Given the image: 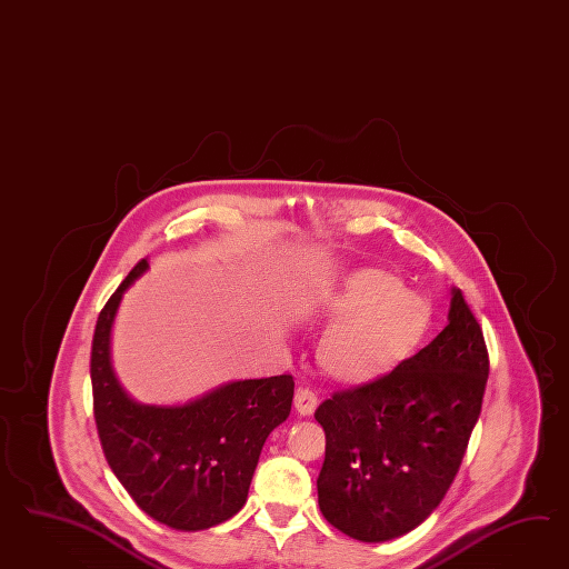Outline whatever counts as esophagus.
<instances>
[{
    "label": "esophagus",
    "instance_id": "34e87169",
    "mask_svg": "<svg viewBox=\"0 0 569 569\" xmlns=\"http://www.w3.org/2000/svg\"><path fill=\"white\" fill-rule=\"evenodd\" d=\"M317 395L309 390V388H298V392H296V397H293V407H296V411L302 415V417H309V415L315 413V409H317Z\"/></svg>",
    "mask_w": 569,
    "mask_h": 569
}]
</instances>
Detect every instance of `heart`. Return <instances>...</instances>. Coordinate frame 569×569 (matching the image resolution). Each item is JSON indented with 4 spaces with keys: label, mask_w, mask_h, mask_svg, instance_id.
<instances>
[{
    "label": "heart",
    "mask_w": 569,
    "mask_h": 569,
    "mask_svg": "<svg viewBox=\"0 0 569 569\" xmlns=\"http://www.w3.org/2000/svg\"><path fill=\"white\" fill-rule=\"evenodd\" d=\"M323 310L338 319L317 346L329 378L345 386H369L413 357L431 328V302L402 288L392 271L365 267L329 290Z\"/></svg>",
    "instance_id": "1"
}]
</instances>
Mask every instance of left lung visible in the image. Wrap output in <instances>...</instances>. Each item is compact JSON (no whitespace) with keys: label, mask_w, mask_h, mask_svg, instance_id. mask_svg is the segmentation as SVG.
<instances>
[{"label":"left lung","mask_w":569,"mask_h":569,"mask_svg":"<svg viewBox=\"0 0 569 569\" xmlns=\"http://www.w3.org/2000/svg\"><path fill=\"white\" fill-rule=\"evenodd\" d=\"M450 293L448 326L430 345L315 411L326 430L319 509L361 542L392 540L430 517L482 411L490 371L482 328L461 290Z\"/></svg>","instance_id":"obj_1"}]
</instances>
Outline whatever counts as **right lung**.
<instances>
[{"instance_id":"1","label":"right lung","mask_w":569,"mask_h":569,"mask_svg":"<svg viewBox=\"0 0 569 569\" xmlns=\"http://www.w3.org/2000/svg\"><path fill=\"white\" fill-rule=\"evenodd\" d=\"M148 269L139 260L106 302L91 342L93 417L103 455L139 509L174 530H207L236 516L267 436L292 409V376L229 381L186 405H141L110 362L122 293Z\"/></svg>"}]
</instances>
